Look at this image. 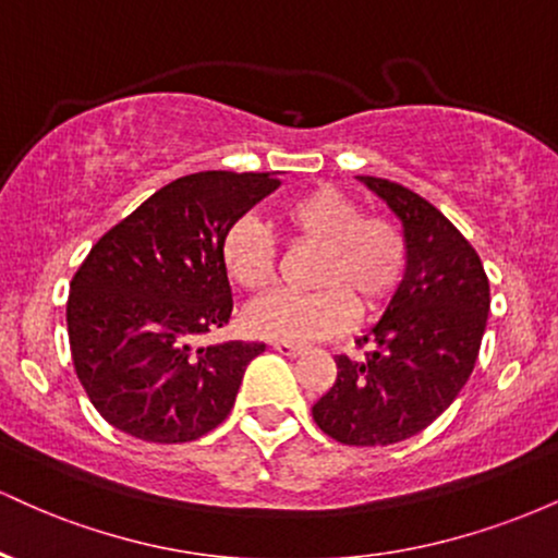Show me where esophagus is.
<instances>
[{"label":"esophagus","mask_w":558,"mask_h":558,"mask_svg":"<svg viewBox=\"0 0 558 558\" xmlns=\"http://www.w3.org/2000/svg\"><path fill=\"white\" fill-rule=\"evenodd\" d=\"M272 349L283 356H299L304 351V345L299 343H288V341H272Z\"/></svg>","instance_id":"1"}]
</instances>
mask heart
Returning <instances> with one entry per match:
<instances>
[{"mask_svg":"<svg viewBox=\"0 0 558 558\" xmlns=\"http://www.w3.org/2000/svg\"><path fill=\"white\" fill-rule=\"evenodd\" d=\"M288 246L317 252L315 293H270L248 306L246 328L259 338L312 343L354 325L356 312L380 315L399 296L409 272V243L388 217L332 185H317L280 213ZM222 265L235 283L265 291L278 280V246L257 217L243 215L222 235Z\"/></svg>","mask_w":558,"mask_h":558,"instance_id":"obj_1","label":"heart"}]
</instances>
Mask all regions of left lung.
Wrapping results in <instances>:
<instances>
[{
    "instance_id": "left-lung-1",
    "label": "left lung",
    "mask_w": 558,
    "mask_h": 558,
    "mask_svg": "<svg viewBox=\"0 0 558 558\" xmlns=\"http://www.w3.org/2000/svg\"><path fill=\"white\" fill-rule=\"evenodd\" d=\"M403 222L409 272L367 336L362 362L336 356L338 377L312 407L317 427L343 446H390L425 430L475 369L490 286L475 246L407 185L360 175Z\"/></svg>"
}]
</instances>
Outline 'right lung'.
Here are the masks:
<instances>
[{
  "label": "right lung",
  "mask_w": 558,
  "mask_h": 558,
  "mask_svg": "<svg viewBox=\"0 0 558 558\" xmlns=\"http://www.w3.org/2000/svg\"><path fill=\"white\" fill-rule=\"evenodd\" d=\"M270 172L204 170L159 189L94 243L70 280L73 367L112 427L185 444L228 417L265 343L194 349L230 319L222 235L278 189Z\"/></svg>",
  "instance_id": "add662e5"
}]
</instances>
